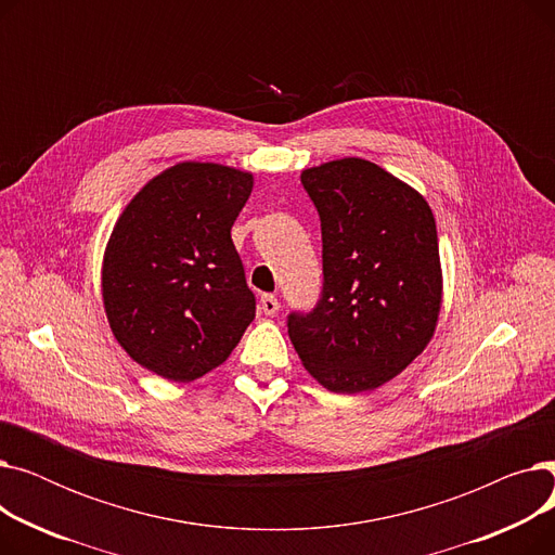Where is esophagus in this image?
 Here are the masks:
<instances>
[{
    "mask_svg": "<svg viewBox=\"0 0 555 555\" xmlns=\"http://www.w3.org/2000/svg\"><path fill=\"white\" fill-rule=\"evenodd\" d=\"M258 306H260V312H266L268 317L276 314L279 308H281V304H279V299H276L274 295H262L260 301H258Z\"/></svg>",
    "mask_w": 555,
    "mask_h": 555,
    "instance_id": "1",
    "label": "esophagus"
}]
</instances>
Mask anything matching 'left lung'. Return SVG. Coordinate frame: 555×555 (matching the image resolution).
<instances>
[{
    "label": "left lung",
    "instance_id": "obj_1",
    "mask_svg": "<svg viewBox=\"0 0 555 555\" xmlns=\"http://www.w3.org/2000/svg\"><path fill=\"white\" fill-rule=\"evenodd\" d=\"M301 184L322 220L324 293L287 333L306 371L335 393L373 391L434 337L443 270L427 199L373 162L306 168Z\"/></svg>",
    "mask_w": 555,
    "mask_h": 555
}]
</instances>
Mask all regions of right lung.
Returning <instances> with one entry per match:
<instances>
[{
	"label": "right lung",
	"mask_w": 555,
	"mask_h": 555,
	"mask_svg": "<svg viewBox=\"0 0 555 555\" xmlns=\"http://www.w3.org/2000/svg\"><path fill=\"white\" fill-rule=\"evenodd\" d=\"M251 189L247 170L180 162L141 186L109 233L101 295L112 335L170 383L220 366L254 322L231 241Z\"/></svg>",
	"instance_id": "right-lung-1"
}]
</instances>
